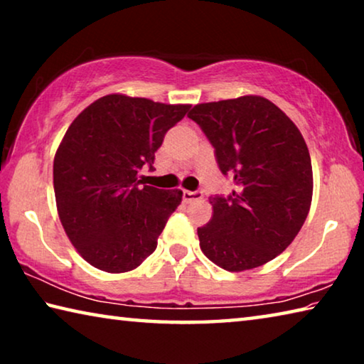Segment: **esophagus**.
Masks as SVG:
<instances>
[{
  "label": "esophagus",
  "instance_id": "esophagus-1",
  "mask_svg": "<svg viewBox=\"0 0 364 364\" xmlns=\"http://www.w3.org/2000/svg\"><path fill=\"white\" fill-rule=\"evenodd\" d=\"M204 197V193L202 191H183V200L184 202H191V200H199Z\"/></svg>",
  "mask_w": 364,
  "mask_h": 364
}]
</instances>
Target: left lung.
Instances as JSON below:
<instances>
[{
  "mask_svg": "<svg viewBox=\"0 0 364 364\" xmlns=\"http://www.w3.org/2000/svg\"><path fill=\"white\" fill-rule=\"evenodd\" d=\"M215 147L232 193L212 196L197 228L204 255L226 271L273 260L304 226L313 194L310 152L295 123L262 96L197 104L188 114Z\"/></svg>",
  "mask_w": 364,
  "mask_h": 364,
  "instance_id": "obj_1",
  "label": "left lung"
}]
</instances>
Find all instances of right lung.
Instances as JSON below:
<instances>
[{
  "label": "right lung",
  "instance_id": "1",
  "mask_svg": "<svg viewBox=\"0 0 364 364\" xmlns=\"http://www.w3.org/2000/svg\"><path fill=\"white\" fill-rule=\"evenodd\" d=\"M191 106L107 95L65 132L54 157V194L65 234L95 268L125 273L157 247L183 191L146 186L164 136Z\"/></svg>",
  "mask_w": 364,
  "mask_h": 364
}]
</instances>
